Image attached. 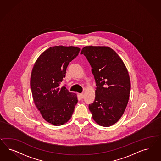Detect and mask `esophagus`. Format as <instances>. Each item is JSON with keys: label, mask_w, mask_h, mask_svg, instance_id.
I'll list each match as a JSON object with an SVG mask.
<instances>
[{"label": "esophagus", "mask_w": 161, "mask_h": 161, "mask_svg": "<svg viewBox=\"0 0 161 161\" xmlns=\"http://www.w3.org/2000/svg\"><path fill=\"white\" fill-rule=\"evenodd\" d=\"M79 95H80V97L81 98H83L84 97V94L83 93H80Z\"/></svg>", "instance_id": "34e87169"}]
</instances>
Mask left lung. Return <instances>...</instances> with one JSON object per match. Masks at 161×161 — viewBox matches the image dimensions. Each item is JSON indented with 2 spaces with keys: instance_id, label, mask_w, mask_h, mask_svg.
<instances>
[{
  "instance_id": "8db88e82",
  "label": "left lung",
  "mask_w": 161,
  "mask_h": 161,
  "mask_svg": "<svg viewBox=\"0 0 161 161\" xmlns=\"http://www.w3.org/2000/svg\"><path fill=\"white\" fill-rule=\"evenodd\" d=\"M84 54L92 67L96 83L95 99L88 108L98 125L109 127L117 123L126 108L130 80L126 67L113 49L106 46H86Z\"/></svg>"
}]
</instances>
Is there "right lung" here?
I'll list each match as a JSON object with an SVG mask.
<instances>
[{
  "instance_id": "obj_1",
  "label": "right lung",
  "mask_w": 161,
  "mask_h": 161,
  "mask_svg": "<svg viewBox=\"0 0 161 161\" xmlns=\"http://www.w3.org/2000/svg\"><path fill=\"white\" fill-rule=\"evenodd\" d=\"M80 48L54 46L46 49L35 63L31 75V87L35 104L44 120L54 126L69 120L78 100L61 83L69 63Z\"/></svg>"
}]
</instances>
